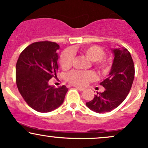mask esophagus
Returning a JSON list of instances; mask_svg holds the SVG:
<instances>
[{
    "instance_id": "obj_1",
    "label": "esophagus",
    "mask_w": 148,
    "mask_h": 148,
    "mask_svg": "<svg viewBox=\"0 0 148 148\" xmlns=\"http://www.w3.org/2000/svg\"><path fill=\"white\" fill-rule=\"evenodd\" d=\"M74 87H76V89H78L80 91H84L85 90L84 88H81V87H79V86H74Z\"/></svg>"
}]
</instances>
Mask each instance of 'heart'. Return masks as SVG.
<instances>
[{"mask_svg": "<svg viewBox=\"0 0 148 148\" xmlns=\"http://www.w3.org/2000/svg\"><path fill=\"white\" fill-rule=\"evenodd\" d=\"M79 51L84 54L90 60L93 61V64L98 70L105 72L108 69V63L103 59L105 52L101 47L97 45L85 46L79 49ZM74 54L69 50H65L61 53L59 62L63 69L69 68L72 65ZM67 81L73 84L79 86H85L88 81L95 79L94 73L91 71L72 70L66 76Z\"/></svg>", "mask_w": 148, "mask_h": 148, "instance_id": "1", "label": "heart"}]
</instances>
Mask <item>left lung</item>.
Returning a JSON list of instances; mask_svg holds the SVG:
<instances>
[{"mask_svg":"<svg viewBox=\"0 0 148 148\" xmlns=\"http://www.w3.org/2000/svg\"><path fill=\"white\" fill-rule=\"evenodd\" d=\"M114 59L108 77L100 83L105 88L103 92H97L94 99L86 102L92 111L106 113L120 106L130 92L134 79V64L127 49H113Z\"/></svg>","mask_w":148,"mask_h":148,"instance_id":"left-lung-1","label":"left lung"}]
</instances>
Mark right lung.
Here are the masks:
<instances>
[{"instance_id": "1", "label": "right lung", "mask_w": 148, "mask_h": 148, "mask_svg": "<svg viewBox=\"0 0 148 148\" xmlns=\"http://www.w3.org/2000/svg\"><path fill=\"white\" fill-rule=\"evenodd\" d=\"M56 42H34L20 54L16 64V83L20 94L29 106L41 113L56 109L63 103L68 88H54L49 81L58 69Z\"/></svg>"}]
</instances>
